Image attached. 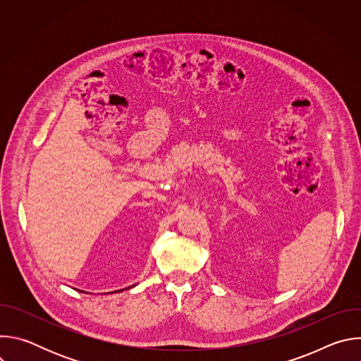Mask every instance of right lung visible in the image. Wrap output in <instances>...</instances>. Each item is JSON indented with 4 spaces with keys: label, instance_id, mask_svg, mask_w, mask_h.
I'll return each mask as SVG.
<instances>
[{
    "label": "right lung",
    "instance_id": "right-lung-1",
    "mask_svg": "<svg viewBox=\"0 0 361 361\" xmlns=\"http://www.w3.org/2000/svg\"><path fill=\"white\" fill-rule=\"evenodd\" d=\"M120 291H121V290H120Z\"/></svg>",
    "mask_w": 361,
    "mask_h": 361
}]
</instances>
